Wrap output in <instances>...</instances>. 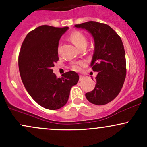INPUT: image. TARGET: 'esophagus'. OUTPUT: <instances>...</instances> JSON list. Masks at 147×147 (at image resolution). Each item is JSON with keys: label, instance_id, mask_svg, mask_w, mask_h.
Wrapping results in <instances>:
<instances>
[{"label": "esophagus", "instance_id": "esophagus-1", "mask_svg": "<svg viewBox=\"0 0 147 147\" xmlns=\"http://www.w3.org/2000/svg\"><path fill=\"white\" fill-rule=\"evenodd\" d=\"M84 79V76H82V75L79 76V81H80V82H82V81H83Z\"/></svg>", "mask_w": 147, "mask_h": 147}]
</instances>
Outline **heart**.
Listing matches in <instances>:
<instances>
[{"mask_svg": "<svg viewBox=\"0 0 147 147\" xmlns=\"http://www.w3.org/2000/svg\"><path fill=\"white\" fill-rule=\"evenodd\" d=\"M70 38H71L72 41L73 42L74 44L79 49L84 45H87L86 37L85 36V35L83 33L81 32H74L71 34V36H70ZM84 65V63L83 61L77 62V63L72 64V68L73 70H76V71H79V70H80L81 67L83 66Z\"/></svg>", "mask_w": 147, "mask_h": 147, "instance_id": "heart-1", "label": "heart"}]
</instances>
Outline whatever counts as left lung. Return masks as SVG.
Segmentation results:
<instances>
[{"label":"left lung","mask_w":147,"mask_h":147,"mask_svg":"<svg viewBox=\"0 0 147 147\" xmlns=\"http://www.w3.org/2000/svg\"><path fill=\"white\" fill-rule=\"evenodd\" d=\"M75 27L86 30L95 42L90 66L98 74L95 88L86 93V97L96 105L108 104L119 93L126 78L125 51L122 39L104 23L88 21Z\"/></svg>","instance_id":"left-lung-1"}]
</instances>
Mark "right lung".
Instances as JSON below:
<instances>
[{
  "instance_id": "right-lung-1",
  "label": "right lung",
  "mask_w": 147,
  "mask_h": 147,
  "mask_svg": "<svg viewBox=\"0 0 147 147\" xmlns=\"http://www.w3.org/2000/svg\"><path fill=\"white\" fill-rule=\"evenodd\" d=\"M68 29L38 27L27 34L18 56L20 75L25 89L37 104L50 110H57L66 104L70 89L79 81L77 72H65L57 78L52 69L59 60V41Z\"/></svg>"
}]
</instances>
